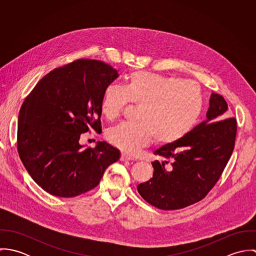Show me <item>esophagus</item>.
I'll return each mask as SVG.
<instances>
[{
    "label": "esophagus",
    "instance_id": "esophagus-1",
    "mask_svg": "<svg viewBox=\"0 0 256 256\" xmlns=\"http://www.w3.org/2000/svg\"><path fill=\"white\" fill-rule=\"evenodd\" d=\"M120 160H133V158L132 156H127V154H121V156H120Z\"/></svg>",
    "mask_w": 256,
    "mask_h": 256
}]
</instances>
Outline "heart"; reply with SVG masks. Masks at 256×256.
I'll return each mask as SVG.
<instances>
[{
	"instance_id": "1",
	"label": "heart",
	"mask_w": 256,
	"mask_h": 256,
	"mask_svg": "<svg viewBox=\"0 0 256 256\" xmlns=\"http://www.w3.org/2000/svg\"><path fill=\"white\" fill-rule=\"evenodd\" d=\"M130 102L140 106V121L121 123L106 132L110 144L127 154H134L154 139L162 146L180 142L195 127L204 108L202 90L196 82L143 71L130 74L124 86H108L100 111L106 119L115 120Z\"/></svg>"
}]
</instances>
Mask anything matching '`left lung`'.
<instances>
[{"label":"left lung","instance_id":"8db88e82","mask_svg":"<svg viewBox=\"0 0 256 256\" xmlns=\"http://www.w3.org/2000/svg\"><path fill=\"white\" fill-rule=\"evenodd\" d=\"M206 120L180 142L160 146L152 178L137 186L148 203L178 210L202 200L219 180L234 148L236 119L228 117L224 98L213 92ZM169 164L168 168L165 166Z\"/></svg>","mask_w":256,"mask_h":256}]
</instances>
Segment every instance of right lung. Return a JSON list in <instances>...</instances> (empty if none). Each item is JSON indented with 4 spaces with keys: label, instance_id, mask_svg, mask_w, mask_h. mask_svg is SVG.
I'll return each instance as SVG.
<instances>
[{
    "label": "right lung",
    "instance_id": "obj_1",
    "mask_svg": "<svg viewBox=\"0 0 256 256\" xmlns=\"http://www.w3.org/2000/svg\"><path fill=\"white\" fill-rule=\"evenodd\" d=\"M110 65L80 59L42 78L18 114V152L32 180L58 197H76L98 185L120 158L106 142L82 150L80 134L102 129L104 88L118 78Z\"/></svg>",
    "mask_w": 256,
    "mask_h": 256
}]
</instances>
